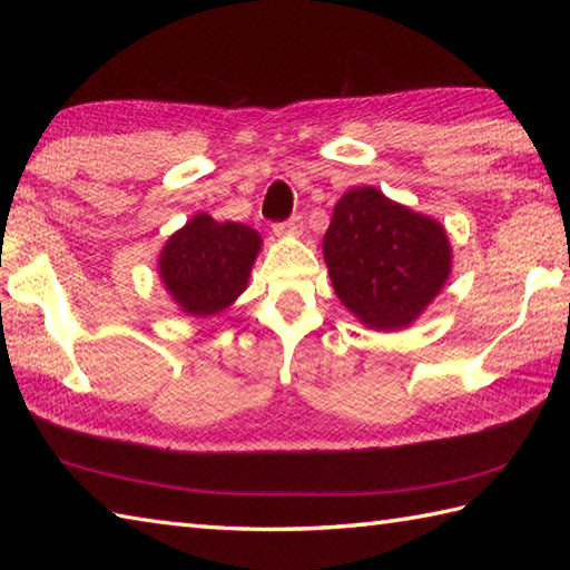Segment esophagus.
Masks as SVG:
<instances>
[{
  "mask_svg": "<svg viewBox=\"0 0 570 570\" xmlns=\"http://www.w3.org/2000/svg\"><path fill=\"white\" fill-rule=\"evenodd\" d=\"M274 233H276L278 237H298L301 233H304V220H301L298 215L288 217L286 223H278V225H274Z\"/></svg>",
  "mask_w": 570,
  "mask_h": 570,
  "instance_id": "1",
  "label": "esophagus"
}]
</instances>
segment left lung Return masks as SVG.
Masks as SVG:
<instances>
[{"mask_svg": "<svg viewBox=\"0 0 570 570\" xmlns=\"http://www.w3.org/2000/svg\"><path fill=\"white\" fill-rule=\"evenodd\" d=\"M323 259L341 304L382 333L419 321L453 272L445 227L374 186L350 188L335 203Z\"/></svg>", "mask_w": 570, "mask_h": 570, "instance_id": "left-lung-1", "label": "left lung"}]
</instances>
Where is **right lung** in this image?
Returning a JSON list of instances; mask_svg holds the SVG:
<instances>
[{
    "label": "right lung",
    "instance_id": "1",
    "mask_svg": "<svg viewBox=\"0 0 570 570\" xmlns=\"http://www.w3.org/2000/svg\"><path fill=\"white\" fill-rule=\"evenodd\" d=\"M262 235L242 223L196 213L166 239L156 269L166 294L193 318L217 316L245 294Z\"/></svg>",
    "mask_w": 570,
    "mask_h": 570
}]
</instances>
